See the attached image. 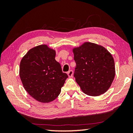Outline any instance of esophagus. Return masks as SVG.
I'll list each match as a JSON object with an SVG mask.
<instances>
[{
    "label": "esophagus",
    "mask_w": 133,
    "mask_h": 133,
    "mask_svg": "<svg viewBox=\"0 0 133 133\" xmlns=\"http://www.w3.org/2000/svg\"><path fill=\"white\" fill-rule=\"evenodd\" d=\"M67 74H68V76L69 77H72L73 75V71L72 70H70V71H68L67 72Z\"/></svg>",
    "instance_id": "1"
}]
</instances>
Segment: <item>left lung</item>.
Here are the masks:
<instances>
[{
  "mask_svg": "<svg viewBox=\"0 0 133 133\" xmlns=\"http://www.w3.org/2000/svg\"><path fill=\"white\" fill-rule=\"evenodd\" d=\"M76 63L74 77L82 91L98 96L107 91L115 71L114 59L105 48L86 42L73 49Z\"/></svg>",
  "mask_w": 133,
  "mask_h": 133,
  "instance_id": "1",
  "label": "left lung"
}]
</instances>
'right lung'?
<instances>
[{
    "instance_id": "1",
    "label": "right lung",
    "mask_w": 133,
    "mask_h": 133,
    "mask_svg": "<svg viewBox=\"0 0 133 133\" xmlns=\"http://www.w3.org/2000/svg\"><path fill=\"white\" fill-rule=\"evenodd\" d=\"M55 51L42 44L30 49L21 60L19 75L24 89L40 102L58 97L68 75L55 59Z\"/></svg>"
}]
</instances>
